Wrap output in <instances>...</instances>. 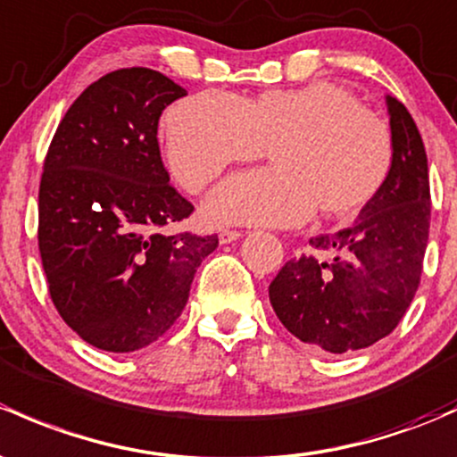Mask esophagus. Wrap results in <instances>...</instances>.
Here are the masks:
<instances>
[{"mask_svg": "<svg viewBox=\"0 0 457 457\" xmlns=\"http://www.w3.org/2000/svg\"><path fill=\"white\" fill-rule=\"evenodd\" d=\"M241 237H243V232H238V229H220V232H219V241L220 243L238 241Z\"/></svg>", "mask_w": 457, "mask_h": 457, "instance_id": "obj_1", "label": "esophagus"}]
</instances>
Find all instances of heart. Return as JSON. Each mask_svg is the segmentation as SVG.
<instances>
[{
	"label": "heart",
	"instance_id": "b5f03b06",
	"mask_svg": "<svg viewBox=\"0 0 457 457\" xmlns=\"http://www.w3.org/2000/svg\"><path fill=\"white\" fill-rule=\"evenodd\" d=\"M164 140L168 164L190 192L269 146L273 166L238 172L208 196L205 216L216 223L295 225L315 208L321 219H350L378 195L394 162L386 120L330 80L241 100L190 96L168 109Z\"/></svg>",
	"mask_w": 457,
	"mask_h": 457
}]
</instances>
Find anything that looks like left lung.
<instances>
[{
    "instance_id": "obj_1",
    "label": "left lung",
    "mask_w": 457,
    "mask_h": 457,
    "mask_svg": "<svg viewBox=\"0 0 457 457\" xmlns=\"http://www.w3.org/2000/svg\"><path fill=\"white\" fill-rule=\"evenodd\" d=\"M394 162L350 228L311 238L269 285L278 320L326 353L368 348L390 335L420 285L431 196L425 144L405 104L387 96Z\"/></svg>"
}]
</instances>
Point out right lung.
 I'll return each instance as SVG.
<instances>
[{"label":"right lung","mask_w":457,"mask_h":457,"mask_svg":"<svg viewBox=\"0 0 457 457\" xmlns=\"http://www.w3.org/2000/svg\"><path fill=\"white\" fill-rule=\"evenodd\" d=\"M186 89L148 67L104 74L61 120L38 186L47 291L85 342L133 353L166 333L188 302L216 234L166 228L195 205L168 184L157 124Z\"/></svg>","instance_id":"add662e5"}]
</instances>
